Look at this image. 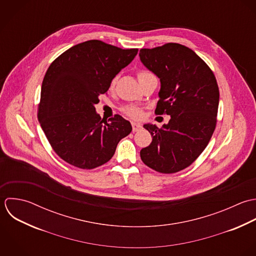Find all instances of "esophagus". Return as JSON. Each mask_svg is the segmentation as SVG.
Wrapping results in <instances>:
<instances>
[{"label": "esophagus", "instance_id": "esophagus-1", "mask_svg": "<svg viewBox=\"0 0 256 256\" xmlns=\"http://www.w3.org/2000/svg\"><path fill=\"white\" fill-rule=\"evenodd\" d=\"M142 128V125L140 123H136V122H132V129L133 132H137Z\"/></svg>", "mask_w": 256, "mask_h": 256}]
</instances>
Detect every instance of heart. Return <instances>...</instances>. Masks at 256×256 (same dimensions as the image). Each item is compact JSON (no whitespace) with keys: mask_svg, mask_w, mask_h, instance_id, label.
<instances>
[{"mask_svg":"<svg viewBox=\"0 0 256 256\" xmlns=\"http://www.w3.org/2000/svg\"><path fill=\"white\" fill-rule=\"evenodd\" d=\"M149 72H141L138 74V78L142 76H145V74H148ZM116 84V78H113L110 82V89H112ZM122 112L127 115L128 117L132 118V119H139L142 117V110L141 108L139 107H135V106H126V107H123L122 108Z\"/></svg>","mask_w":256,"mask_h":256,"instance_id":"heart-1","label":"heart"}]
</instances>
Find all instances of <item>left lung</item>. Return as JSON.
Returning a JSON list of instances; mask_svg holds the SVG:
<instances>
[{"instance_id": "1", "label": "left lung", "mask_w": 256, "mask_h": 256, "mask_svg": "<svg viewBox=\"0 0 256 256\" xmlns=\"http://www.w3.org/2000/svg\"><path fill=\"white\" fill-rule=\"evenodd\" d=\"M139 56L161 82L155 112L170 116L162 128L144 125L153 139L141 150V159L159 172L184 170L206 149L216 129L220 101L216 76L194 50L180 44L142 48Z\"/></svg>"}]
</instances>
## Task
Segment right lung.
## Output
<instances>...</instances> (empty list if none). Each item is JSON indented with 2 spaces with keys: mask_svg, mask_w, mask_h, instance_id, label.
<instances>
[{
  "mask_svg": "<svg viewBox=\"0 0 256 256\" xmlns=\"http://www.w3.org/2000/svg\"><path fill=\"white\" fill-rule=\"evenodd\" d=\"M137 52L138 48L91 40L66 50L48 68L38 118L52 148L66 163L97 168L113 157L119 141L132 131L120 115L109 122L101 119L94 105Z\"/></svg>",
  "mask_w": 256,
  "mask_h": 256,
  "instance_id": "add662e5",
  "label": "right lung"
}]
</instances>
